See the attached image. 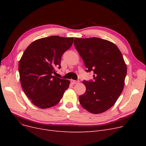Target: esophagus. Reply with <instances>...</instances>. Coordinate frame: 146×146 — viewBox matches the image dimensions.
<instances>
[{
  "label": "esophagus",
  "mask_w": 146,
  "mask_h": 146,
  "mask_svg": "<svg viewBox=\"0 0 146 146\" xmlns=\"http://www.w3.org/2000/svg\"><path fill=\"white\" fill-rule=\"evenodd\" d=\"M70 82L71 83L73 84V85H76V84L78 83L79 82L78 81V80H73V79H71L70 80Z\"/></svg>",
  "instance_id": "34e87169"
}]
</instances>
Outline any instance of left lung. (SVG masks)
<instances>
[{
    "instance_id": "8db88e82",
    "label": "left lung",
    "mask_w": 146,
    "mask_h": 146,
    "mask_svg": "<svg viewBox=\"0 0 146 146\" xmlns=\"http://www.w3.org/2000/svg\"><path fill=\"white\" fill-rule=\"evenodd\" d=\"M75 48L82 58L86 72H94V81L83 82L85 93L79 96L84 109L94 114L106 111L115 104L123 90L127 65L117 46L93 37L74 38Z\"/></svg>"
}]
</instances>
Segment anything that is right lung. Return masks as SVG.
<instances>
[{"instance_id": "obj_1", "label": "right lung", "mask_w": 146, "mask_h": 146, "mask_svg": "<svg viewBox=\"0 0 146 146\" xmlns=\"http://www.w3.org/2000/svg\"><path fill=\"white\" fill-rule=\"evenodd\" d=\"M72 38L50 36L29 45L19 61L21 86L31 102L41 109L57 105L70 85L68 80L52 76L61 67L63 53L70 48Z\"/></svg>"}]
</instances>
